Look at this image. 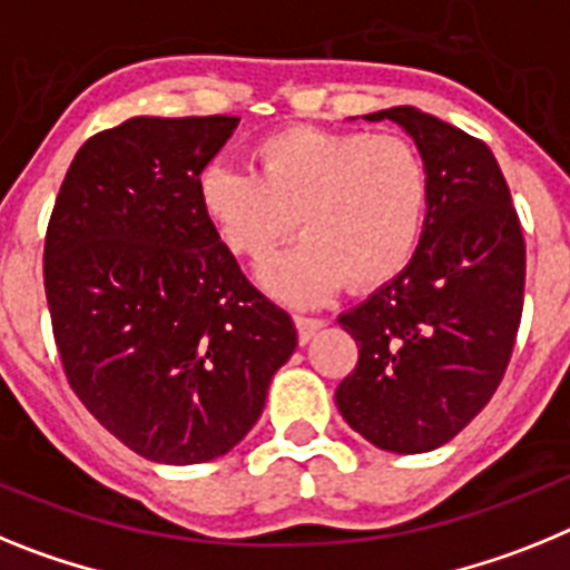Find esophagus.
Wrapping results in <instances>:
<instances>
[{
    "label": "esophagus",
    "mask_w": 570,
    "mask_h": 570,
    "mask_svg": "<svg viewBox=\"0 0 570 570\" xmlns=\"http://www.w3.org/2000/svg\"><path fill=\"white\" fill-rule=\"evenodd\" d=\"M295 326H298V341L306 344V341H313V335L318 333L321 326H324V318H306V315H295Z\"/></svg>",
    "instance_id": "esophagus-1"
}]
</instances>
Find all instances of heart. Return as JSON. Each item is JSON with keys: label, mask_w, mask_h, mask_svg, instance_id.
I'll return each instance as SVG.
<instances>
[{"label": "heart", "mask_w": 570, "mask_h": 570, "mask_svg": "<svg viewBox=\"0 0 570 570\" xmlns=\"http://www.w3.org/2000/svg\"><path fill=\"white\" fill-rule=\"evenodd\" d=\"M257 171L215 160L197 175V203L220 244L264 264L261 281L289 304H318L344 281L375 289L399 278L422 246L433 180L422 148L361 128L292 126L252 148Z\"/></svg>", "instance_id": "heart-1"}]
</instances>
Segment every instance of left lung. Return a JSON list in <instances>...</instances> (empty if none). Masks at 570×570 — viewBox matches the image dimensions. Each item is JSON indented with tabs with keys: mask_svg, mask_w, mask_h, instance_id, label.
Here are the masks:
<instances>
[{
	"mask_svg": "<svg viewBox=\"0 0 570 570\" xmlns=\"http://www.w3.org/2000/svg\"><path fill=\"white\" fill-rule=\"evenodd\" d=\"M393 120L433 180L413 264L338 318L358 364L335 390L346 424L390 453L442 448L491 402L522 318L524 240L511 189L482 140L413 106Z\"/></svg>",
	"mask_w": 570,
	"mask_h": 570,
	"instance_id": "left-lung-1",
	"label": "left lung"
}]
</instances>
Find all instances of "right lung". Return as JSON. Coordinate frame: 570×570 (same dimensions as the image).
<instances>
[{
  "label": "right lung",
  "instance_id": "add662e5",
  "mask_svg": "<svg viewBox=\"0 0 570 570\" xmlns=\"http://www.w3.org/2000/svg\"><path fill=\"white\" fill-rule=\"evenodd\" d=\"M237 117H131L82 142L46 235V295L68 384L126 448L200 464L264 413L298 346L197 203Z\"/></svg>",
  "mask_w": 570,
  "mask_h": 570
}]
</instances>
